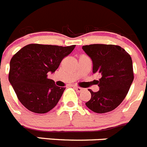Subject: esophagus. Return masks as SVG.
<instances>
[{"instance_id":"esophagus-1","label":"esophagus","mask_w":147,"mask_h":147,"mask_svg":"<svg viewBox=\"0 0 147 147\" xmlns=\"http://www.w3.org/2000/svg\"><path fill=\"white\" fill-rule=\"evenodd\" d=\"M75 89L76 90L77 92H82L83 90H84V89L81 87H79V86H75Z\"/></svg>"}]
</instances>
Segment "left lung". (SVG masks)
I'll return each mask as SVG.
<instances>
[{
    "instance_id": "left-lung-1",
    "label": "left lung",
    "mask_w": 147,
    "mask_h": 147,
    "mask_svg": "<svg viewBox=\"0 0 147 147\" xmlns=\"http://www.w3.org/2000/svg\"><path fill=\"white\" fill-rule=\"evenodd\" d=\"M82 49L92 61V72L100 74L98 92L89 91L86 106L94 112L106 113L118 107L129 90L134 79L132 58L120 46L90 44Z\"/></svg>"
}]
</instances>
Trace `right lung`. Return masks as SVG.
<instances>
[{"mask_svg": "<svg viewBox=\"0 0 147 147\" xmlns=\"http://www.w3.org/2000/svg\"><path fill=\"white\" fill-rule=\"evenodd\" d=\"M75 47L32 43L14 55L10 61L9 81L26 109L43 114L57 105L65 87L56 86L47 74L55 72Z\"/></svg>", "mask_w": 147, "mask_h": 147, "instance_id": "obj_1", "label": "right lung"}]
</instances>
